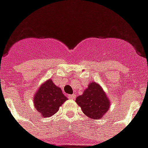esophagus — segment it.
I'll return each mask as SVG.
<instances>
[{"label": "esophagus", "mask_w": 148, "mask_h": 148, "mask_svg": "<svg viewBox=\"0 0 148 148\" xmlns=\"http://www.w3.org/2000/svg\"><path fill=\"white\" fill-rule=\"evenodd\" d=\"M68 97H69L70 99H74V98L76 97V95H75V94H71V95H68Z\"/></svg>", "instance_id": "esophagus-1"}]
</instances>
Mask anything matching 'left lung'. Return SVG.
Returning <instances> with one entry per match:
<instances>
[{"label": "left lung", "mask_w": 148, "mask_h": 148, "mask_svg": "<svg viewBox=\"0 0 148 148\" xmlns=\"http://www.w3.org/2000/svg\"><path fill=\"white\" fill-rule=\"evenodd\" d=\"M75 101L88 117L98 120L108 112L110 101L102 87L97 82H90L84 93L77 97Z\"/></svg>", "instance_id": "8db88e82"}]
</instances>
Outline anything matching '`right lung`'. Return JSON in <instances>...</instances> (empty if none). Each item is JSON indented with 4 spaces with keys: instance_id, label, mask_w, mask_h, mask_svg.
I'll use <instances>...</instances> for the list:
<instances>
[{
    "instance_id": "1",
    "label": "right lung",
    "mask_w": 148,
    "mask_h": 148,
    "mask_svg": "<svg viewBox=\"0 0 148 148\" xmlns=\"http://www.w3.org/2000/svg\"><path fill=\"white\" fill-rule=\"evenodd\" d=\"M66 100L61 88L56 86L51 79H48L41 84L36 92L33 102L42 117H49L55 114Z\"/></svg>"
}]
</instances>
